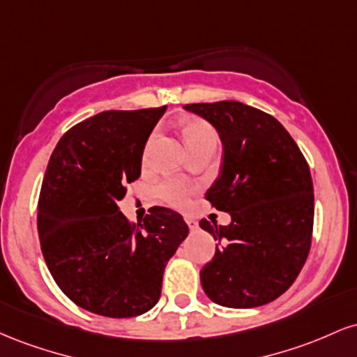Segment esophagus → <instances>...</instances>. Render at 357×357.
<instances>
[{"label":"esophagus","instance_id":"1","mask_svg":"<svg viewBox=\"0 0 357 357\" xmlns=\"http://www.w3.org/2000/svg\"><path fill=\"white\" fill-rule=\"evenodd\" d=\"M186 223H188V227H190V230L191 231H195V230H198V221H196L195 218H192V216H186Z\"/></svg>","mask_w":357,"mask_h":357}]
</instances>
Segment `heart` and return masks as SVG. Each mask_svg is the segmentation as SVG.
<instances>
[{
	"label": "heart",
	"mask_w": 357,
	"mask_h": 357,
	"mask_svg": "<svg viewBox=\"0 0 357 357\" xmlns=\"http://www.w3.org/2000/svg\"><path fill=\"white\" fill-rule=\"evenodd\" d=\"M183 136L184 141L190 149L192 147L203 144L206 141H216V134L215 130L211 129L210 124H206L204 121H199V119H190L183 124ZM154 142V136L149 139L146 146V154L149 153L151 146ZM161 196L166 203L174 204V206H181V204L186 203L188 196H190V190H188L186 184L179 183V181H173L167 183L161 188Z\"/></svg>",
	"instance_id": "1"
}]
</instances>
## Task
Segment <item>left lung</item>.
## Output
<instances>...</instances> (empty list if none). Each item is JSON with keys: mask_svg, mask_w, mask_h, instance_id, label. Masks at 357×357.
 Wrapping results in <instances>:
<instances>
[{"mask_svg": "<svg viewBox=\"0 0 357 357\" xmlns=\"http://www.w3.org/2000/svg\"><path fill=\"white\" fill-rule=\"evenodd\" d=\"M215 127L223 146L220 176L206 191L227 227L202 220L218 240L199 272L215 304L252 309L275 301L294 284L310 250L314 186L305 158L275 117L236 100L188 104Z\"/></svg>", "mask_w": 357, "mask_h": 357, "instance_id": "8db88e82", "label": "left lung"}]
</instances>
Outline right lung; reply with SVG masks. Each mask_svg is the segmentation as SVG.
<instances>
[{
  "label": "right lung",
  "mask_w": 357,
  "mask_h": 357,
  "mask_svg": "<svg viewBox=\"0 0 357 357\" xmlns=\"http://www.w3.org/2000/svg\"><path fill=\"white\" fill-rule=\"evenodd\" d=\"M165 112L97 114L67 130L48 161L38 202L43 258L61 292L89 312L122 319L153 309L167 261L190 233L169 208H151L139 227L119 211Z\"/></svg>",
  "instance_id": "add662e5"
}]
</instances>
